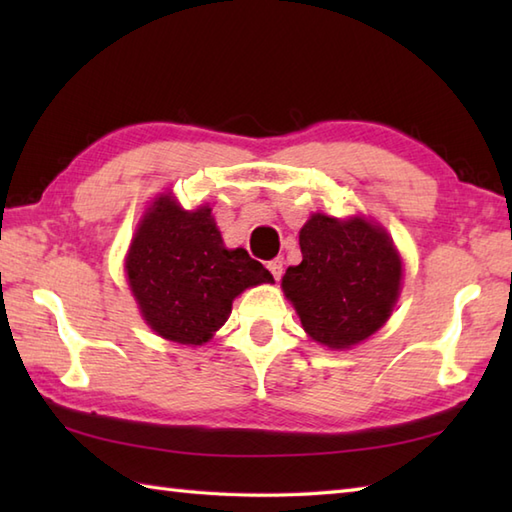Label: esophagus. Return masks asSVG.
<instances>
[{"instance_id": "34e87169", "label": "esophagus", "mask_w": 512, "mask_h": 512, "mask_svg": "<svg viewBox=\"0 0 512 512\" xmlns=\"http://www.w3.org/2000/svg\"><path fill=\"white\" fill-rule=\"evenodd\" d=\"M268 270L279 281L281 275H284V257H277V259H273V262H268Z\"/></svg>"}]
</instances>
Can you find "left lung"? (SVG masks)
<instances>
[{
	"label": "left lung",
	"instance_id": "left-lung-1",
	"mask_svg": "<svg viewBox=\"0 0 512 512\" xmlns=\"http://www.w3.org/2000/svg\"><path fill=\"white\" fill-rule=\"evenodd\" d=\"M299 246L301 264L286 270L281 288L310 339L347 350L383 328L402 281V259L383 226L314 213Z\"/></svg>",
	"mask_w": 512,
	"mask_h": 512
}]
</instances>
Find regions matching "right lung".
I'll list each match as a JSON object with an SVG mask.
<instances>
[{"label":"right lung","mask_w":512,"mask_h":512,"mask_svg":"<svg viewBox=\"0 0 512 512\" xmlns=\"http://www.w3.org/2000/svg\"><path fill=\"white\" fill-rule=\"evenodd\" d=\"M125 273L149 328L180 345L209 341L237 295L275 281L244 248L224 246L211 206L184 211L171 193L156 198L140 220Z\"/></svg>","instance_id":"obj_1"}]
</instances>
